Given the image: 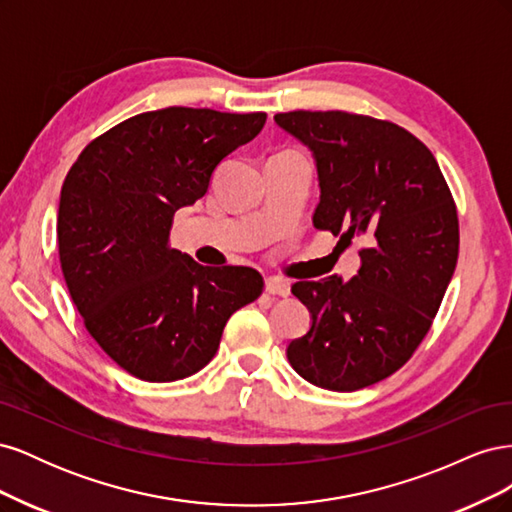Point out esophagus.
Wrapping results in <instances>:
<instances>
[{"instance_id": "obj_1", "label": "esophagus", "mask_w": 512, "mask_h": 512, "mask_svg": "<svg viewBox=\"0 0 512 512\" xmlns=\"http://www.w3.org/2000/svg\"><path fill=\"white\" fill-rule=\"evenodd\" d=\"M265 290L269 294H275V297H288V294H290V284L286 280H282V277H267Z\"/></svg>"}]
</instances>
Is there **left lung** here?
I'll return each mask as SVG.
<instances>
[{
	"label": "left lung",
	"mask_w": 512,
	"mask_h": 512,
	"mask_svg": "<svg viewBox=\"0 0 512 512\" xmlns=\"http://www.w3.org/2000/svg\"><path fill=\"white\" fill-rule=\"evenodd\" d=\"M273 119L314 156V226L365 245L352 280L292 284L312 327L286 356L320 389L359 391L395 374L438 314L459 256L453 196L433 153L391 121L344 111Z\"/></svg>",
	"instance_id": "left-lung-1"
}]
</instances>
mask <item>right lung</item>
<instances>
[{
    "label": "right lung",
    "mask_w": 512,
    "mask_h": 512,
    "mask_svg": "<svg viewBox=\"0 0 512 512\" xmlns=\"http://www.w3.org/2000/svg\"><path fill=\"white\" fill-rule=\"evenodd\" d=\"M265 113L170 106L91 141L59 198V262L89 335L128 374L175 382L218 352L228 318L262 292L250 267H203L168 245L173 215L209 190Z\"/></svg>",
    "instance_id": "right-lung-1"
}]
</instances>
